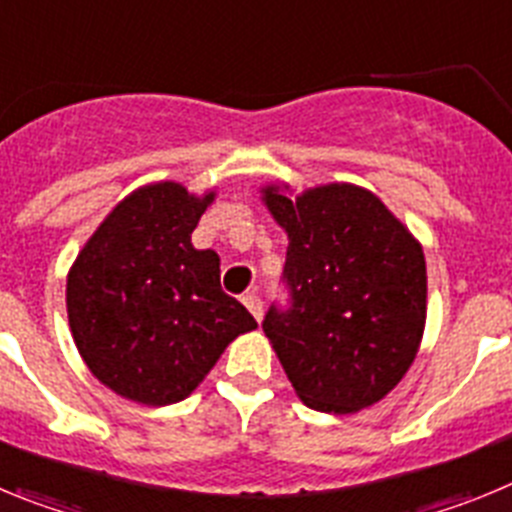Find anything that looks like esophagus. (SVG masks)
Here are the masks:
<instances>
[{"instance_id": "obj_1", "label": "esophagus", "mask_w": 512, "mask_h": 512, "mask_svg": "<svg viewBox=\"0 0 512 512\" xmlns=\"http://www.w3.org/2000/svg\"><path fill=\"white\" fill-rule=\"evenodd\" d=\"M243 305L248 307V312H251L253 318L261 320V315H264V302H261V297L256 295V292H246V295H243Z\"/></svg>"}]
</instances>
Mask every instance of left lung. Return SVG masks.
Returning <instances> with one entry per match:
<instances>
[{
    "instance_id": "obj_1",
    "label": "left lung",
    "mask_w": 512,
    "mask_h": 512,
    "mask_svg": "<svg viewBox=\"0 0 512 512\" xmlns=\"http://www.w3.org/2000/svg\"><path fill=\"white\" fill-rule=\"evenodd\" d=\"M287 233L292 307H271L264 333L307 408L351 415L408 374L425 330L423 246L377 194L330 182L292 194L261 187Z\"/></svg>"
}]
</instances>
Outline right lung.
<instances>
[{
	"label": "right lung",
	"mask_w": 512,
	"mask_h": 512,
	"mask_svg": "<svg viewBox=\"0 0 512 512\" xmlns=\"http://www.w3.org/2000/svg\"><path fill=\"white\" fill-rule=\"evenodd\" d=\"M217 192L179 182L133 189L66 277L71 336L89 372L125 400L164 408L200 387L225 348L256 328L220 289V256L192 246Z\"/></svg>",
	"instance_id": "1"
}]
</instances>
